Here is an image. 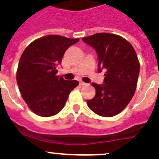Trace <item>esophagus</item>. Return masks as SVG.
<instances>
[{
  "label": "esophagus",
  "instance_id": "34e87169",
  "mask_svg": "<svg viewBox=\"0 0 159 159\" xmlns=\"http://www.w3.org/2000/svg\"><path fill=\"white\" fill-rule=\"evenodd\" d=\"M80 86H86V85H87V83H84V82L83 81H80Z\"/></svg>",
  "mask_w": 159,
  "mask_h": 159
}]
</instances>
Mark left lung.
Here are the masks:
<instances>
[{
  "label": "left lung",
  "instance_id": "obj_1",
  "mask_svg": "<svg viewBox=\"0 0 159 159\" xmlns=\"http://www.w3.org/2000/svg\"><path fill=\"white\" fill-rule=\"evenodd\" d=\"M82 40L95 49L98 72H105L103 84L93 83L96 95L87 100L95 114L111 117L121 112L134 94L140 64L133 46L124 38L109 33H97Z\"/></svg>",
  "mask_w": 159,
  "mask_h": 159
}]
</instances>
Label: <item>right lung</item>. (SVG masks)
<instances>
[{
    "label": "right lung",
    "mask_w": 159,
    "mask_h": 159,
    "mask_svg": "<svg viewBox=\"0 0 159 159\" xmlns=\"http://www.w3.org/2000/svg\"><path fill=\"white\" fill-rule=\"evenodd\" d=\"M59 35L36 39L25 49L17 70V83L28 107L41 117H51L65 106L70 92L79 85L56 75L68 48L79 42Z\"/></svg>",
    "instance_id": "right-lung-1"
}]
</instances>
